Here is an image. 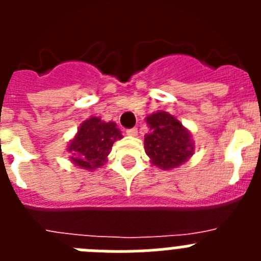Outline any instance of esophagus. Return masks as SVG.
I'll return each instance as SVG.
<instances>
[{"instance_id":"34e87169","label":"esophagus","mask_w":261,"mask_h":261,"mask_svg":"<svg viewBox=\"0 0 261 261\" xmlns=\"http://www.w3.org/2000/svg\"><path fill=\"white\" fill-rule=\"evenodd\" d=\"M126 135L132 136V137H136L137 136V128H130L126 130Z\"/></svg>"}]
</instances>
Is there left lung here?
<instances>
[{"mask_svg": "<svg viewBox=\"0 0 261 261\" xmlns=\"http://www.w3.org/2000/svg\"><path fill=\"white\" fill-rule=\"evenodd\" d=\"M145 120L149 125L144 141L145 153L154 166L172 170L193 155L192 135L176 117L165 111H156Z\"/></svg>", "mask_w": 261, "mask_h": 261, "instance_id": "obj_1", "label": "left lung"}]
</instances>
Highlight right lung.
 <instances>
[{
    "label": "right lung",
    "instance_id": "add662e5",
    "mask_svg": "<svg viewBox=\"0 0 261 261\" xmlns=\"http://www.w3.org/2000/svg\"><path fill=\"white\" fill-rule=\"evenodd\" d=\"M120 138L123 135L114 121L106 123L100 117L91 116L81 124L66 150L75 166L93 171L107 162L112 145Z\"/></svg>",
    "mask_w": 261,
    "mask_h": 261
}]
</instances>
